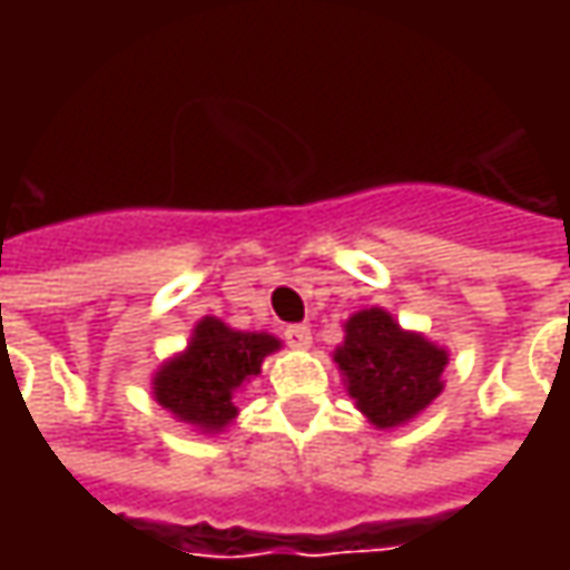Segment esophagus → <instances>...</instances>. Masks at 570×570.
Here are the masks:
<instances>
[{"label": "esophagus", "mask_w": 570, "mask_h": 570, "mask_svg": "<svg viewBox=\"0 0 570 570\" xmlns=\"http://www.w3.org/2000/svg\"><path fill=\"white\" fill-rule=\"evenodd\" d=\"M285 340H288V345H295V348H307L311 345V326H301V323L288 326L285 330Z\"/></svg>", "instance_id": "obj_1"}]
</instances>
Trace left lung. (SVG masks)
Listing matches in <instances>:
<instances>
[{
	"label": "left lung",
	"instance_id": "8db88e82",
	"mask_svg": "<svg viewBox=\"0 0 570 570\" xmlns=\"http://www.w3.org/2000/svg\"><path fill=\"white\" fill-rule=\"evenodd\" d=\"M336 364L348 393L377 428L415 419L441 390L448 352L415 333H403L386 311H362L345 323Z\"/></svg>",
	"mask_w": 570,
	"mask_h": 570
}]
</instances>
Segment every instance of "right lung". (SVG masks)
Wrapping results in <instances>:
<instances>
[{"label": "right lung", "mask_w": 570, "mask_h": 570, "mask_svg": "<svg viewBox=\"0 0 570 570\" xmlns=\"http://www.w3.org/2000/svg\"><path fill=\"white\" fill-rule=\"evenodd\" d=\"M275 348L278 340L266 333H237L222 320L206 317L187 352L158 371L155 396L180 422L218 431L237 415L234 390L259 374L263 358Z\"/></svg>", "instance_id": "right-lung-1"}]
</instances>
